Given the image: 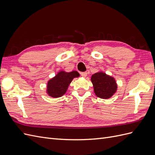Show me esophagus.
I'll return each instance as SVG.
<instances>
[{
  "label": "esophagus",
  "instance_id": "obj_1",
  "mask_svg": "<svg viewBox=\"0 0 155 155\" xmlns=\"http://www.w3.org/2000/svg\"><path fill=\"white\" fill-rule=\"evenodd\" d=\"M81 76L83 78H85L87 76V73L86 72H81Z\"/></svg>",
  "mask_w": 155,
  "mask_h": 155
}]
</instances>
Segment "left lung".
Segmentation results:
<instances>
[{"instance_id":"8db88e82","label":"left lung","mask_w":155,"mask_h":155,"mask_svg":"<svg viewBox=\"0 0 155 155\" xmlns=\"http://www.w3.org/2000/svg\"><path fill=\"white\" fill-rule=\"evenodd\" d=\"M91 81L95 94L101 99L111 97L118 88L114 78L102 71L94 74L91 76Z\"/></svg>"}]
</instances>
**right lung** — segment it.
Returning <instances> with one entry per match:
<instances>
[{"label":"right lung","instance_id":"right-lung-1","mask_svg":"<svg viewBox=\"0 0 155 155\" xmlns=\"http://www.w3.org/2000/svg\"><path fill=\"white\" fill-rule=\"evenodd\" d=\"M79 76L80 75L76 70L70 72L61 70L47 82L46 93L54 98L61 97L67 91L73 79L78 78Z\"/></svg>","mask_w":155,"mask_h":155}]
</instances>
